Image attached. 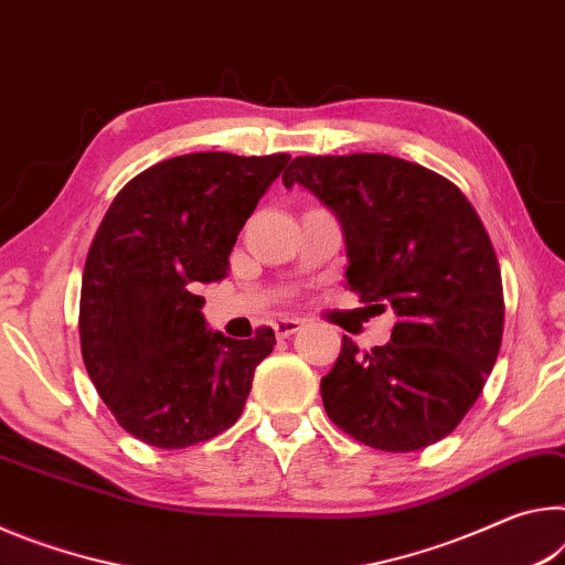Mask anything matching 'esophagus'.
Wrapping results in <instances>:
<instances>
[{
    "label": "esophagus",
    "mask_w": 565,
    "mask_h": 565,
    "mask_svg": "<svg viewBox=\"0 0 565 565\" xmlns=\"http://www.w3.org/2000/svg\"><path fill=\"white\" fill-rule=\"evenodd\" d=\"M273 328H275L277 338H288V335H292V332H298L302 328V320L300 318H275Z\"/></svg>",
    "instance_id": "34e87169"
}]
</instances>
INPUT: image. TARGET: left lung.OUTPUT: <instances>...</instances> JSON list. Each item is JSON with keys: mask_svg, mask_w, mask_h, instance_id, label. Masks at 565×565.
I'll list each match as a JSON object with an SVG mask.
<instances>
[{"mask_svg": "<svg viewBox=\"0 0 565 565\" xmlns=\"http://www.w3.org/2000/svg\"><path fill=\"white\" fill-rule=\"evenodd\" d=\"M335 212L348 285L395 310L391 343L343 348L320 381L330 420L370 448L433 446L473 408L503 340V280L476 207L456 184L401 157H295L282 172Z\"/></svg>", "mask_w": 565, "mask_h": 565, "instance_id": "8db88e82", "label": "left lung"}]
</instances>
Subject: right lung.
Listing matches in <instances>:
<instances>
[{
    "mask_svg": "<svg viewBox=\"0 0 565 565\" xmlns=\"http://www.w3.org/2000/svg\"><path fill=\"white\" fill-rule=\"evenodd\" d=\"M288 160L172 157L129 180L99 222L82 273V360L115 420L147 446H195L243 415L275 332H212L195 292L227 275L239 230Z\"/></svg>",
    "mask_w": 565,
    "mask_h": 565,
    "instance_id": "1",
    "label": "right lung"
}]
</instances>
